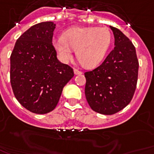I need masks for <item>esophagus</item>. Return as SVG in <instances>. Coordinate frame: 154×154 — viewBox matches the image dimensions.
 Returning <instances> with one entry per match:
<instances>
[{"instance_id": "obj_1", "label": "esophagus", "mask_w": 154, "mask_h": 154, "mask_svg": "<svg viewBox=\"0 0 154 154\" xmlns=\"http://www.w3.org/2000/svg\"><path fill=\"white\" fill-rule=\"evenodd\" d=\"M74 73L76 74V75H81V74H82L83 72L82 71H79L78 69H76V68H74Z\"/></svg>"}]
</instances>
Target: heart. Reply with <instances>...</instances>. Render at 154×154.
<instances>
[{
    "instance_id": "obj_1",
    "label": "heart",
    "mask_w": 154,
    "mask_h": 154,
    "mask_svg": "<svg viewBox=\"0 0 154 154\" xmlns=\"http://www.w3.org/2000/svg\"><path fill=\"white\" fill-rule=\"evenodd\" d=\"M111 42L112 34L109 28L75 27L65 31L63 37L54 39L53 46L63 62H68L76 50L82 65L94 68L103 60Z\"/></svg>"
}]
</instances>
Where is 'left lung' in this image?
<instances>
[{"instance_id":"left-lung-1","label":"left lung","mask_w":154,"mask_h":154,"mask_svg":"<svg viewBox=\"0 0 154 154\" xmlns=\"http://www.w3.org/2000/svg\"><path fill=\"white\" fill-rule=\"evenodd\" d=\"M114 48L101 64L86 72L85 94L94 112L112 115L131 101L138 80V61L134 45L119 29L110 26Z\"/></svg>"}]
</instances>
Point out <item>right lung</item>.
<instances>
[{
  "label": "right lung",
  "mask_w": 154,
  "mask_h": 154,
  "mask_svg": "<svg viewBox=\"0 0 154 154\" xmlns=\"http://www.w3.org/2000/svg\"><path fill=\"white\" fill-rule=\"evenodd\" d=\"M55 24L42 22L19 36L10 55V83L20 104L30 112L45 114L60 100L73 69L57 59L52 44Z\"/></svg>",
  "instance_id": "1"
}]
</instances>
